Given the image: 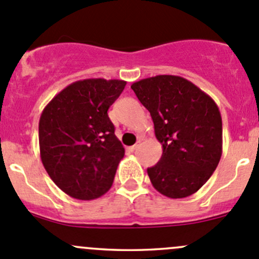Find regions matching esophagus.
<instances>
[{
    "label": "esophagus",
    "instance_id": "esophagus-1",
    "mask_svg": "<svg viewBox=\"0 0 259 259\" xmlns=\"http://www.w3.org/2000/svg\"><path fill=\"white\" fill-rule=\"evenodd\" d=\"M138 146H139V143H138V144H135V145H133V146H130V148H129V150H130V151H134V150H137V149H138Z\"/></svg>",
    "mask_w": 259,
    "mask_h": 259
}]
</instances>
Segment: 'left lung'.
Instances as JSON below:
<instances>
[{"label":"left lung","instance_id":"left-lung-1","mask_svg":"<svg viewBox=\"0 0 259 259\" xmlns=\"http://www.w3.org/2000/svg\"><path fill=\"white\" fill-rule=\"evenodd\" d=\"M163 145L148 168L153 187L171 199L194 194L210 178L222 156V116L209 95L189 80L158 75L132 85Z\"/></svg>","mask_w":259,"mask_h":259}]
</instances>
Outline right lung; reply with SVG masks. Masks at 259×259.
<instances>
[{"label":"right lung","instance_id":"add662e5","mask_svg":"<svg viewBox=\"0 0 259 259\" xmlns=\"http://www.w3.org/2000/svg\"><path fill=\"white\" fill-rule=\"evenodd\" d=\"M125 85L122 80L75 81L41 114V160L55 184L75 199H96L113 185L125 149L108 110Z\"/></svg>","mask_w":259,"mask_h":259}]
</instances>
